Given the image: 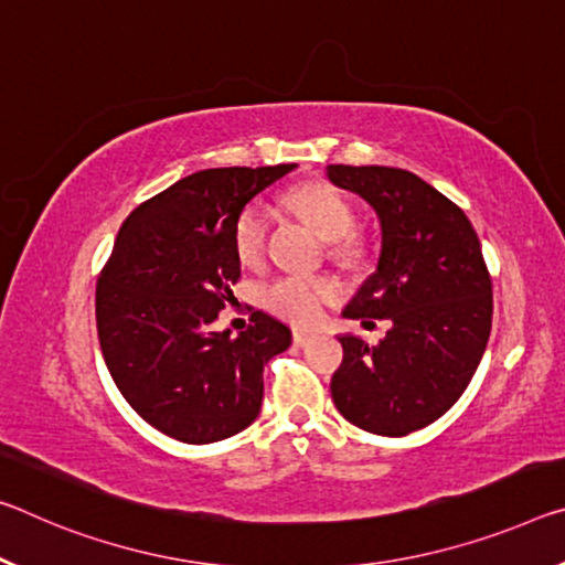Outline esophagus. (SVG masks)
I'll return each mask as SVG.
<instances>
[{"label":"esophagus","instance_id":"34e87169","mask_svg":"<svg viewBox=\"0 0 565 565\" xmlns=\"http://www.w3.org/2000/svg\"><path fill=\"white\" fill-rule=\"evenodd\" d=\"M315 342V334H309V331H294V344L297 347H309Z\"/></svg>","mask_w":565,"mask_h":565}]
</instances>
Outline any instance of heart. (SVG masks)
<instances>
[{"mask_svg":"<svg viewBox=\"0 0 565 565\" xmlns=\"http://www.w3.org/2000/svg\"><path fill=\"white\" fill-rule=\"evenodd\" d=\"M286 209L309 223L317 234L331 241L334 256H354L360 250V238L354 234V205L347 193L327 181H309L294 185L284 195ZM268 211L264 203L250 201L238 211L234 221V250L244 266H258L266 254ZM337 281L321 276H279L264 289V303L276 317L297 327H311L324 317L329 303L339 299Z\"/></svg>","mask_w":565,"mask_h":565,"instance_id":"obj_1","label":"heart"}]
</instances>
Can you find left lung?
<instances>
[{
  "label": "left lung",
  "instance_id": "left-lung-1",
  "mask_svg": "<svg viewBox=\"0 0 565 565\" xmlns=\"http://www.w3.org/2000/svg\"><path fill=\"white\" fill-rule=\"evenodd\" d=\"M382 223L377 271L344 317L390 319L380 344L339 337L331 399L342 417L382 437H405L443 417L476 374L492 324V281L460 205L423 178L387 166H327Z\"/></svg>",
  "mask_w": 565,
  "mask_h": 565
}]
</instances>
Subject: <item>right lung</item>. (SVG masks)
<instances>
[{
    "instance_id": "add662e5",
    "label": "right lung",
    "mask_w": 565,
    "mask_h": 565,
    "mask_svg": "<svg viewBox=\"0 0 565 565\" xmlns=\"http://www.w3.org/2000/svg\"><path fill=\"white\" fill-rule=\"evenodd\" d=\"M297 166L211 168L140 203L118 231L95 289L97 337L128 405L188 445L246 429L264 399V364L291 331L264 311L238 337L211 331L234 299V221Z\"/></svg>"
}]
</instances>
